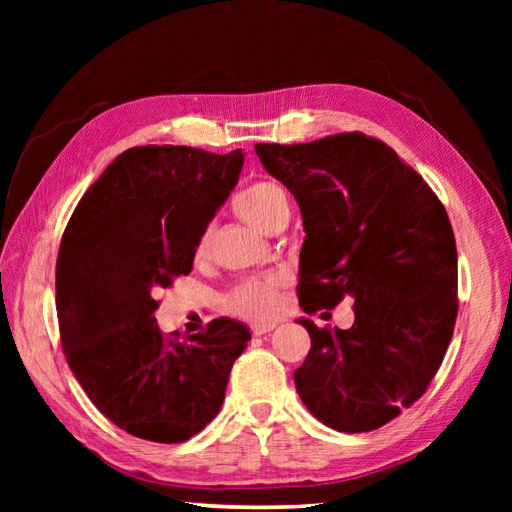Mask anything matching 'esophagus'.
I'll return each instance as SVG.
<instances>
[{
    "label": "esophagus",
    "instance_id": "1",
    "mask_svg": "<svg viewBox=\"0 0 512 512\" xmlns=\"http://www.w3.org/2000/svg\"><path fill=\"white\" fill-rule=\"evenodd\" d=\"M275 327H277V322H258V324H252V335L258 337V335L271 333Z\"/></svg>",
    "mask_w": 512,
    "mask_h": 512
}]
</instances>
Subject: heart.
Wrapping results in <instances>:
<instances>
[{"mask_svg": "<svg viewBox=\"0 0 512 512\" xmlns=\"http://www.w3.org/2000/svg\"><path fill=\"white\" fill-rule=\"evenodd\" d=\"M235 211L241 220L250 226L273 232L275 224L280 222L286 209L284 192L271 181H256L243 188L235 198ZM211 247V230H205L198 237L194 247V258L205 260L209 256ZM280 290L282 280L275 275H252L239 280L230 288L226 305L232 314L250 320H265L275 314L277 305H280Z\"/></svg>", "mask_w": 512, "mask_h": 512, "instance_id": "b5f03b06", "label": "heart"}]
</instances>
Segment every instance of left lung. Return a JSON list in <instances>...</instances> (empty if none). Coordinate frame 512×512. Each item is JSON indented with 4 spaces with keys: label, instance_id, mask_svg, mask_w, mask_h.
<instances>
[{
    "label": "left lung",
    "instance_id": "obj_1",
    "mask_svg": "<svg viewBox=\"0 0 512 512\" xmlns=\"http://www.w3.org/2000/svg\"><path fill=\"white\" fill-rule=\"evenodd\" d=\"M297 198L307 232L297 286L303 312L352 299L350 329H318L294 371L318 421L363 433L421 399L457 320V247L427 181L378 138L344 132L305 145L256 143Z\"/></svg>",
    "mask_w": 512,
    "mask_h": 512
}]
</instances>
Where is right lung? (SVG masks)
<instances>
[{"label": "right lung", "mask_w": 512, "mask_h": 512, "mask_svg": "<svg viewBox=\"0 0 512 512\" xmlns=\"http://www.w3.org/2000/svg\"><path fill=\"white\" fill-rule=\"evenodd\" d=\"M241 166L243 149L132 147L85 192L61 237V348L91 404L136 438L177 444L211 423L252 337L228 318L183 339L156 324L158 292L192 271L196 241Z\"/></svg>", "instance_id": "add662e5"}]
</instances>
